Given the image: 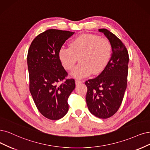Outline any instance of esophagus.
<instances>
[{
	"instance_id": "1",
	"label": "esophagus",
	"mask_w": 150,
	"mask_h": 150,
	"mask_svg": "<svg viewBox=\"0 0 150 150\" xmlns=\"http://www.w3.org/2000/svg\"><path fill=\"white\" fill-rule=\"evenodd\" d=\"M80 83H81V80H78V79L75 80V84H76V85H79V84H80Z\"/></svg>"
}]
</instances>
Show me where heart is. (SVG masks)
Segmentation results:
<instances>
[{
    "instance_id": "1",
    "label": "heart",
    "mask_w": 150,
    "mask_h": 150,
    "mask_svg": "<svg viewBox=\"0 0 150 150\" xmlns=\"http://www.w3.org/2000/svg\"><path fill=\"white\" fill-rule=\"evenodd\" d=\"M112 55V47L106 38L91 34L81 35L75 38L69 47L62 46L59 57L66 70H71L79 59L80 62L71 72V76L81 79L92 72L96 75L106 68Z\"/></svg>"
}]
</instances>
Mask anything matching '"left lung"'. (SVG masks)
Returning a JSON list of instances; mask_svg holds the SVG:
<instances>
[{
	"mask_svg": "<svg viewBox=\"0 0 150 150\" xmlns=\"http://www.w3.org/2000/svg\"><path fill=\"white\" fill-rule=\"evenodd\" d=\"M109 41L112 55L106 68L96 78L85 82L86 101L90 112L100 119H107L117 111L127 88L128 51L119 39L107 29H99Z\"/></svg>",
	"mask_w": 150,
	"mask_h": 150,
	"instance_id": "1",
	"label": "left lung"
}]
</instances>
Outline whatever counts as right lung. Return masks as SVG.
<instances>
[{
	"mask_svg": "<svg viewBox=\"0 0 150 150\" xmlns=\"http://www.w3.org/2000/svg\"><path fill=\"white\" fill-rule=\"evenodd\" d=\"M74 33L47 30L34 39L28 52L30 93L39 111L51 120L67 113L68 98L75 88L74 79H65L67 73L59 57L60 48Z\"/></svg>",
	"mask_w": 150,
	"mask_h": 150,
	"instance_id": "add662e5",
	"label": "right lung"
}]
</instances>
